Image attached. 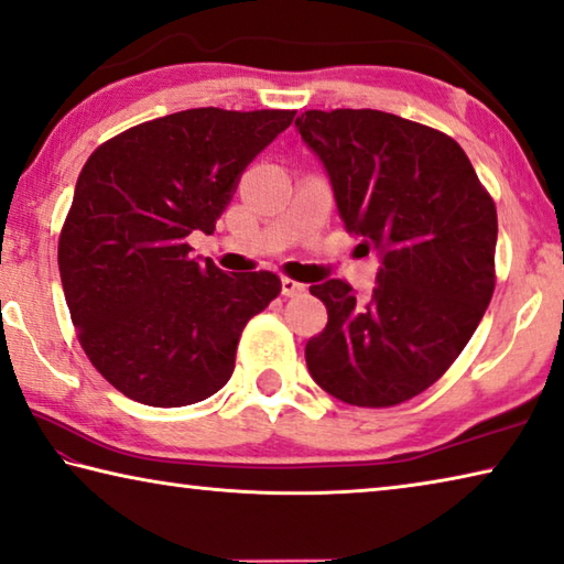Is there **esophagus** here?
<instances>
[{
    "mask_svg": "<svg viewBox=\"0 0 564 564\" xmlns=\"http://www.w3.org/2000/svg\"><path fill=\"white\" fill-rule=\"evenodd\" d=\"M304 290H307L304 284L290 280V276H282V294H284V297H300Z\"/></svg>",
    "mask_w": 564,
    "mask_h": 564,
    "instance_id": "esophagus-1",
    "label": "esophagus"
}]
</instances>
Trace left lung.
I'll return each instance as SVG.
<instances>
[{
    "label": "left lung",
    "mask_w": 564,
    "mask_h": 564,
    "mask_svg": "<svg viewBox=\"0 0 564 564\" xmlns=\"http://www.w3.org/2000/svg\"><path fill=\"white\" fill-rule=\"evenodd\" d=\"M302 140L325 164L339 217L382 257L367 304L327 280V327L304 347L322 390L355 408H394L435 384L495 292L497 209L463 147L377 109H310Z\"/></svg>",
    "instance_id": "1"
}]
</instances>
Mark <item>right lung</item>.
Returning a JSON list of instances; mask_svg holds the SVG:
<instances>
[{
  "instance_id": "1",
  "label": "right lung",
  "mask_w": 564,
  "mask_h": 564,
  "mask_svg": "<svg viewBox=\"0 0 564 564\" xmlns=\"http://www.w3.org/2000/svg\"><path fill=\"white\" fill-rule=\"evenodd\" d=\"M292 109H184L124 129L79 172L59 232V274L89 362L129 400L184 408L235 372L249 319L282 292L274 272L225 274L192 257L239 174L292 124Z\"/></svg>"
}]
</instances>
